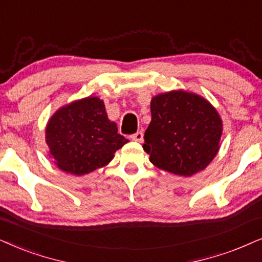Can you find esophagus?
Masks as SVG:
<instances>
[{"mask_svg":"<svg viewBox=\"0 0 262 262\" xmlns=\"http://www.w3.org/2000/svg\"><path fill=\"white\" fill-rule=\"evenodd\" d=\"M130 139L134 141H142V139H144V134H142V132H137V133L130 135Z\"/></svg>","mask_w":262,"mask_h":262,"instance_id":"obj_1","label":"esophagus"}]
</instances>
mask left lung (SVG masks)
<instances>
[{
  "label": "left lung",
  "mask_w": 262,
  "mask_h": 262,
  "mask_svg": "<svg viewBox=\"0 0 262 262\" xmlns=\"http://www.w3.org/2000/svg\"><path fill=\"white\" fill-rule=\"evenodd\" d=\"M151 116L142 147L157 168L191 177L216 156L223 123L205 99L183 91L160 94L152 99Z\"/></svg>",
  "instance_id": "8db88e82"
}]
</instances>
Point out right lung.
Returning a JSON list of instances; mask_svg holds the SVG:
<instances>
[{"label":"right lung","instance_id":"add662e5","mask_svg":"<svg viewBox=\"0 0 262 262\" xmlns=\"http://www.w3.org/2000/svg\"><path fill=\"white\" fill-rule=\"evenodd\" d=\"M46 139L61 170L83 175L104 167L128 142L107 118L102 100L89 97L60 108L48 122Z\"/></svg>","mask_w":262,"mask_h":262}]
</instances>
